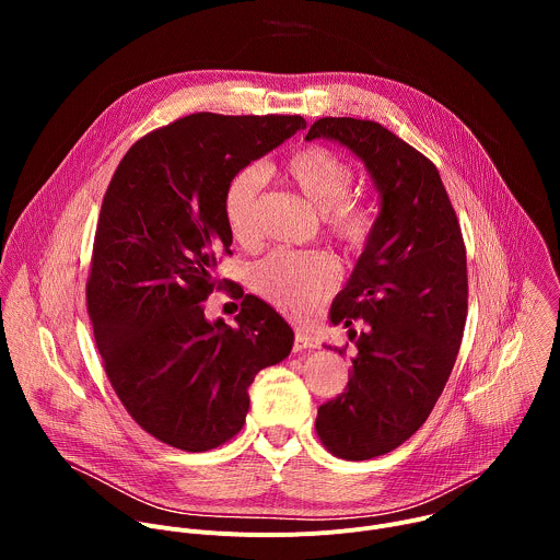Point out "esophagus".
I'll use <instances>...</instances> for the list:
<instances>
[{
	"label": "esophagus",
	"mask_w": 560,
	"mask_h": 560,
	"mask_svg": "<svg viewBox=\"0 0 560 560\" xmlns=\"http://www.w3.org/2000/svg\"><path fill=\"white\" fill-rule=\"evenodd\" d=\"M292 348H294V352L314 350V348H318V339L312 337V335H307V332H303V330H296V332H294V343H292Z\"/></svg>",
	"instance_id": "1"
}]
</instances>
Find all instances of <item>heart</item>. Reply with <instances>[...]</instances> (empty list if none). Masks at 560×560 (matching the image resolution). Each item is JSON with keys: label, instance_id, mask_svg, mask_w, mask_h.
I'll list each match as a JSON object with an SVG mask.
<instances>
[{"label": "heart", "instance_id": "1", "mask_svg": "<svg viewBox=\"0 0 560 560\" xmlns=\"http://www.w3.org/2000/svg\"><path fill=\"white\" fill-rule=\"evenodd\" d=\"M318 212L326 232L348 255H361L374 236L376 212L370 201L352 195L354 168L326 145H301L279 168ZM264 175L248 166L236 171L223 192V219L236 244L259 242V195ZM255 292L288 316L303 318L337 288V266L324 253L277 250L264 259L250 279Z\"/></svg>", "mask_w": 560, "mask_h": 560}]
</instances>
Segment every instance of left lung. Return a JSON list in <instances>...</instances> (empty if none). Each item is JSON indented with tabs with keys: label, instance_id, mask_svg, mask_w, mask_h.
Listing matches in <instances>:
<instances>
[{
	"label": "left lung",
	"instance_id": "obj_1",
	"mask_svg": "<svg viewBox=\"0 0 560 560\" xmlns=\"http://www.w3.org/2000/svg\"><path fill=\"white\" fill-rule=\"evenodd\" d=\"M316 137L348 145L381 195L372 242L330 310L335 326L363 322L352 374L314 425L335 456L365 460L406 443L450 378L467 316L465 244L439 171L417 148L352 117L316 119L305 139Z\"/></svg>",
	"mask_w": 560,
	"mask_h": 560
}]
</instances>
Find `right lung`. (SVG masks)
<instances>
[{"label":"right lung","mask_w":560,"mask_h":560,"mask_svg":"<svg viewBox=\"0 0 560 560\" xmlns=\"http://www.w3.org/2000/svg\"><path fill=\"white\" fill-rule=\"evenodd\" d=\"M299 128V115L182 117L135 141L104 195L86 281L95 343L126 412L177 450L230 441L257 372L292 350L290 326L244 290L234 328L203 310L232 255L230 177Z\"/></svg>","instance_id":"right-lung-1"}]
</instances>
